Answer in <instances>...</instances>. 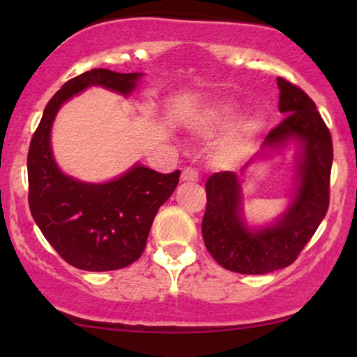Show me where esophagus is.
Wrapping results in <instances>:
<instances>
[{
	"label": "esophagus",
	"mask_w": 357,
	"mask_h": 357,
	"mask_svg": "<svg viewBox=\"0 0 357 357\" xmlns=\"http://www.w3.org/2000/svg\"><path fill=\"white\" fill-rule=\"evenodd\" d=\"M198 179H199V174L196 169H192V167H186V169H183L181 173L183 183H196Z\"/></svg>",
	"instance_id": "esophagus-1"
}]
</instances>
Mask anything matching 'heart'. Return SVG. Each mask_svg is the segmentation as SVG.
I'll use <instances>...</instances> for the list:
<instances>
[{"label":"heart","mask_w":357,"mask_h":357,"mask_svg":"<svg viewBox=\"0 0 357 357\" xmlns=\"http://www.w3.org/2000/svg\"><path fill=\"white\" fill-rule=\"evenodd\" d=\"M236 116H238V104L225 102V104L210 110L202 119V127L204 132L211 134L215 130L225 129V127L230 126ZM261 129H264V121L258 116H252L245 119V121H240L230 132V136L225 139L223 144L220 146V158L228 162H236L243 159L253 144H255Z\"/></svg>","instance_id":"1"}]
</instances>
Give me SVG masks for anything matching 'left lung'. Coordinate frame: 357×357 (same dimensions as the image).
Here are the masks:
<instances>
[{"instance_id":"left-lung-1","label":"left lung","mask_w":357,"mask_h":357,"mask_svg":"<svg viewBox=\"0 0 357 357\" xmlns=\"http://www.w3.org/2000/svg\"><path fill=\"white\" fill-rule=\"evenodd\" d=\"M278 110L285 119L268 132L258 161L296 144V181L289 206L265 227H250L245 220L240 174L223 171L206 181V211L202 233L211 257L223 268L245 275H264L285 268L298 257L329 208L333 139L309 96L278 77Z\"/></svg>"}]
</instances>
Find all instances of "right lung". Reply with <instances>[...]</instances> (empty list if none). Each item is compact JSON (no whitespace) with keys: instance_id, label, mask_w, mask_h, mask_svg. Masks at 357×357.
<instances>
[{"instance_id":"1","label":"right lung","mask_w":357,"mask_h":357,"mask_svg":"<svg viewBox=\"0 0 357 357\" xmlns=\"http://www.w3.org/2000/svg\"><path fill=\"white\" fill-rule=\"evenodd\" d=\"M144 73L93 68L63 84L43 110L28 151V203L35 223L65 261L89 272L124 268L146 248L155 213L179 181V171L161 174L134 165L105 183L65 174L52 151V126L65 102L89 87L129 97Z\"/></svg>"}]
</instances>
